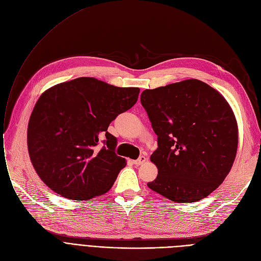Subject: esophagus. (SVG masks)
Listing matches in <instances>:
<instances>
[{"mask_svg":"<svg viewBox=\"0 0 261 261\" xmlns=\"http://www.w3.org/2000/svg\"><path fill=\"white\" fill-rule=\"evenodd\" d=\"M146 161V157L145 156H140L137 160H134V164L135 165H141L142 163H144Z\"/></svg>","mask_w":261,"mask_h":261,"instance_id":"obj_1","label":"esophagus"}]
</instances>
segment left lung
Returning <instances> with one entry per match:
<instances>
[{
    "mask_svg": "<svg viewBox=\"0 0 261 261\" xmlns=\"http://www.w3.org/2000/svg\"><path fill=\"white\" fill-rule=\"evenodd\" d=\"M140 99L158 139L150 156L158 176L147 187L179 203L207 197L237 152V122L226 100L196 79L145 89Z\"/></svg>",
    "mask_w": 261,
    "mask_h": 261,
    "instance_id": "left-lung-1",
    "label": "left lung"
}]
</instances>
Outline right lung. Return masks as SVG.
Returning a JSON list of instances; mask_svg holds the SVG:
<instances>
[{
	"mask_svg": "<svg viewBox=\"0 0 261 261\" xmlns=\"http://www.w3.org/2000/svg\"><path fill=\"white\" fill-rule=\"evenodd\" d=\"M139 93L138 87H117L87 76L43 93L29 119L27 145L45 185L72 200L110 191L126 162L115 152L117 138L107 128L132 109Z\"/></svg>",
	"mask_w": 261,
	"mask_h": 261,
	"instance_id": "1",
	"label": "right lung"
}]
</instances>
